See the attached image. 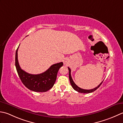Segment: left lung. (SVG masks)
<instances>
[{"mask_svg": "<svg viewBox=\"0 0 123 123\" xmlns=\"http://www.w3.org/2000/svg\"><path fill=\"white\" fill-rule=\"evenodd\" d=\"M68 70H69V81L70 83H71V84L72 86L73 87V88L75 91H77L80 92V93H91V92H93L94 91H96V90L98 88V87L100 86V85H101L103 81H102L101 83H100L98 86H97L96 87H95V88L93 89H91V90H86V89H83L80 88L78 86H77L76 85L75 83L73 81V80L72 78V76H71V70L70 69L69 67H68Z\"/></svg>", "mask_w": 123, "mask_h": 123, "instance_id": "1", "label": "left lung"}]
</instances>
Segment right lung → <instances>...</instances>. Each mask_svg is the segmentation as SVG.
Instances as JSON below:
<instances>
[{
	"mask_svg": "<svg viewBox=\"0 0 123 123\" xmlns=\"http://www.w3.org/2000/svg\"><path fill=\"white\" fill-rule=\"evenodd\" d=\"M18 47L16 51L15 66L17 73L23 84L27 89L34 92H46L52 88L56 80L57 73L63 65V62H61L51 65L49 69L41 74L36 75L29 74L22 69L19 66L17 58Z\"/></svg>",
	"mask_w": 123,
	"mask_h": 123,
	"instance_id": "1",
	"label": "right lung"
}]
</instances>
